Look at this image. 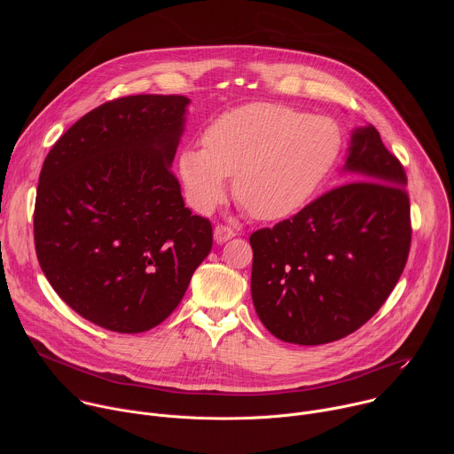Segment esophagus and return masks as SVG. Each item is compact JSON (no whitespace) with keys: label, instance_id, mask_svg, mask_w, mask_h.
I'll return each instance as SVG.
<instances>
[{"label":"esophagus","instance_id":"1","mask_svg":"<svg viewBox=\"0 0 454 454\" xmlns=\"http://www.w3.org/2000/svg\"><path fill=\"white\" fill-rule=\"evenodd\" d=\"M235 235H237L235 230H233L231 226H228V224H217L215 230H214V237H215V240H217L219 244H223V242L233 239Z\"/></svg>","mask_w":454,"mask_h":454}]
</instances>
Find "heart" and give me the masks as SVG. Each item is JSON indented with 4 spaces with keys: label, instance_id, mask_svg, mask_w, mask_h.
<instances>
[{
    "label": "heart",
    "instance_id": "obj_1",
    "mask_svg": "<svg viewBox=\"0 0 454 454\" xmlns=\"http://www.w3.org/2000/svg\"><path fill=\"white\" fill-rule=\"evenodd\" d=\"M203 145L179 154L188 203L201 214L214 210L233 176L235 200L254 219L277 221L298 212L325 179L340 133L325 116L253 102L215 118Z\"/></svg>",
    "mask_w": 454,
    "mask_h": 454
}]
</instances>
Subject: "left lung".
<instances>
[{"instance_id": "left-lung-1", "label": "left lung", "mask_w": 454, "mask_h": 454, "mask_svg": "<svg viewBox=\"0 0 454 454\" xmlns=\"http://www.w3.org/2000/svg\"><path fill=\"white\" fill-rule=\"evenodd\" d=\"M348 181L251 233V298L264 327L294 345L338 341L382 307L411 246L408 177L373 125L352 133Z\"/></svg>"}]
</instances>
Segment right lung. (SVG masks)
<instances>
[{"mask_svg":"<svg viewBox=\"0 0 454 454\" xmlns=\"http://www.w3.org/2000/svg\"><path fill=\"white\" fill-rule=\"evenodd\" d=\"M188 102L109 100L75 121L43 163L39 266L62 301L107 331L160 325L212 249V223L184 207L170 168Z\"/></svg>","mask_w":454,"mask_h":454,"instance_id":"obj_1","label":"right lung"}]
</instances>
